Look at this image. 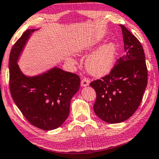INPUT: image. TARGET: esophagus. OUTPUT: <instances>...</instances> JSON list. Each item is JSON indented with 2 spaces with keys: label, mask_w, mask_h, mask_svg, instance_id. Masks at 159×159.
<instances>
[{
  "label": "esophagus",
  "mask_w": 159,
  "mask_h": 159,
  "mask_svg": "<svg viewBox=\"0 0 159 159\" xmlns=\"http://www.w3.org/2000/svg\"><path fill=\"white\" fill-rule=\"evenodd\" d=\"M89 84V80L87 77L83 78L81 81V86L82 87H87Z\"/></svg>",
  "instance_id": "esophagus-1"
}]
</instances>
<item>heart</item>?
<instances>
[{
  "label": "heart",
  "mask_w": 159,
  "mask_h": 159,
  "mask_svg": "<svg viewBox=\"0 0 159 159\" xmlns=\"http://www.w3.org/2000/svg\"><path fill=\"white\" fill-rule=\"evenodd\" d=\"M95 42L82 41L77 47L80 52H84L92 48ZM117 46L108 43L100 47L92 53L86 61V67L90 73L96 76H102L110 71L115 62Z\"/></svg>",
  "instance_id": "b5f03b06"
}]
</instances>
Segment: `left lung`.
Segmentation results:
<instances>
[{
  "label": "left lung",
  "mask_w": 159,
  "mask_h": 159,
  "mask_svg": "<svg viewBox=\"0 0 159 159\" xmlns=\"http://www.w3.org/2000/svg\"><path fill=\"white\" fill-rule=\"evenodd\" d=\"M125 53L110 73L94 80L90 86L97 98L93 111L108 123H119L133 115L142 102L147 87L148 72L144 49L137 37L120 25Z\"/></svg>",
  "instance_id": "left-lung-1"
}]
</instances>
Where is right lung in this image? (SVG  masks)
I'll return each mask as SVG.
<instances>
[{"label": "right lung", "instance_id": "obj_1", "mask_svg": "<svg viewBox=\"0 0 159 159\" xmlns=\"http://www.w3.org/2000/svg\"><path fill=\"white\" fill-rule=\"evenodd\" d=\"M27 30L12 47L9 58V86L12 98L25 118L38 128L59 127L70 113V101L80 89L77 75L54 67L46 73L27 77L17 61L31 33Z\"/></svg>", "mask_w": 159, "mask_h": 159}]
</instances>
